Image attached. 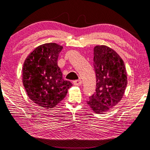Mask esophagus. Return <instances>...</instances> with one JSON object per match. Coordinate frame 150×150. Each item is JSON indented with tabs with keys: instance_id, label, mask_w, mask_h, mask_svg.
Segmentation results:
<instances>
[{
	"instance_id": "esophagus-1",
	"label": "esophagus",
	"mask_w": 150,
	"mask_h": 150,
	"mask_svg": "<svg viewBox=\"0 0 150 150\" xmlns=\"http://www.w3.org/2000/svg\"><path fill=\"white\" fill-rule=\"evenodd\" d=\"M73 83H74V85H76V86H78V85H81L82 84V80H74L73 82Z\"/></svg>"
}]
</instances>
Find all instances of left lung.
Listing matches in <instances>:
<instances>
[{"mask_svg": "<svg viewBox=\"0 0 150 150\" xmlns=\"http://www.w3.org/2000/svg\"><path fill=\"white\" fill-rule=\"evenodd\" d=\"M96 92L87 102L93 112L101 114L115 107L123 98L127 86L124 62L114 49L105 45L94 48Z\"/></svg>", "mask_w": 150, "mask_h": 150, "instance_id": "8db88e82", "label": "left lung"}]
</instances>
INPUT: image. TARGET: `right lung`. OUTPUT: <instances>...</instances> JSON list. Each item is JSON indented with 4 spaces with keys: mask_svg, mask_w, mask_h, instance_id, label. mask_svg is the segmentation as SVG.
<instances>
[{
    "mask_svg": "<svg viewBox=\"0 0 150 150\" xmlns=\"http://www.w3.org/2000/svg\"><path fill=\"white\" fill-rule=\"evenodd\" d=\"M63 46L45 43L29 54L23 67V83L29 98L42 108L56 107L65 98L72 86L64 80L58 66L59 54Z\"/></svg>",
    "mask_w": 150,
    "mask_h": 150,
    "instance_id": "1",
    "label": "right lung"
}]
</instances>
